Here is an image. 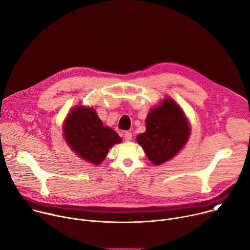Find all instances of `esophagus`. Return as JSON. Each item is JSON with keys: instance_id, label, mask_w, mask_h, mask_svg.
<instances>
[{"instance_id": "esophagus-1", "label": "esophagus", "mask_w": 250, "mask_h": 250, "mask_svg": "<svg viewBox=\"0 0 250 250\" xmlns=\"http://www.w3.org/2000/svg\"><path fill=\"white\" fill-rule=\"evenodd\" d=\"M124 137H125V141H130L131 138H132V134H131L130 132H128V131H125V132L124 133Z\"/></svg>"}]
</instances>
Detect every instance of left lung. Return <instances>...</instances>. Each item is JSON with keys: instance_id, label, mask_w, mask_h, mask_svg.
Listing matches in <instances>:
<instances>
[{"instance_id": "1", "label": "left lung", "mask_w": 250, "mask_h": 250, "mask_svg": "<svg viewBox=\"0 0 250 250\" xmlns=\"http://www.w3.org/2000/svg\"><path fill=\"white\" fill-rule=\"evenodd\" d=\"M146 122V130L138 134L136 140L155 165L170 160L189 138L190 126L187 118L180 106L171 99H165L153 108Z\"/></svg>"}]
</instances>
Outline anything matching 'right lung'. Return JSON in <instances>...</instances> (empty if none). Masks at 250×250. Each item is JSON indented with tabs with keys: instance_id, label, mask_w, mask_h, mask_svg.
Here are the masks:
<instances>
[{
	"instance_id": "1",
	"label": "right lung",
	"mask_w": 250,
	"mask_h": 250,
	"mask_svg": "<svg viewBox=\"0 0 250 250\" xmlns=\"http://www.w3.org/2000/svg\"><path fill=\"white\" fill-rule=\"evenodd\" d=\"M64 137L73 151L96 165L105 158L110 147L122 141L115 130L103 125L94 109L81 105L68 114Z\"/></svg>"
}]
</instances>
